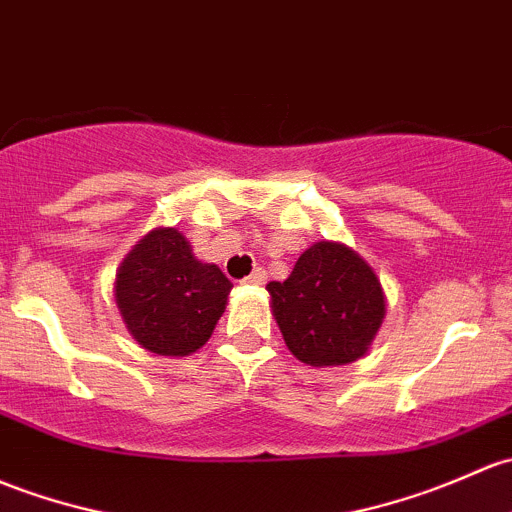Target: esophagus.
<instances>
[{
	"label": "esophagus",
	"instance_id": "34e87169",
	"mask_svg": "<svg viewBox=\"0 0 512 512\" xmlns=\"http://www.w3.org/2000/svg\"><path fill=\"white\" fill-rule=\"evenodd\" d=\"M242 282H245V284H255V287H260V284L267 282V270H265V267H257V270L247 274V277L242 279Z\"/></svg>",
	"mask_w": 512,
	"mask_h": 512
}]
</instances>
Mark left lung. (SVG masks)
I'll list each match as a JSON object with an SVG mask.
<instances>
[{
  "label": "left lung",
  "mask_w": 512,
  "mask_h": 512,
  "mask_svg": "<svg viewBox=\"0 0 512 512\" xmlns=\"http://www.w3.org/2000/svg\"><path fill=\"white\" fill-rule=\"evenodd\" d=\"M272 314L301 363L346 365L368 351L385 316L375 272L338 242H316L284 282H270Z\"/></svg>",
  "instance_id": "obj_1"
}]
</instances>
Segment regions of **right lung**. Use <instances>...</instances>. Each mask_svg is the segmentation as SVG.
Wrapping results in <instances>:
<instances>
[{"instance_id": "add662e5", "label": "right lung", "mask_w": 512, "mask_h": 512, "mask_svg": "<svg viewBox=\"0 0 512 512\" xmlns=\"http://www.w3.org/2000/svg\"><path fill=\"white\" fill-rule=\"evenodd\" d=\"M230 289L218 267L193 257L179 230L159 228L122 262L115 297L139 346L159 355H188L211 338Z\"/></svg>"}]
</instances>
